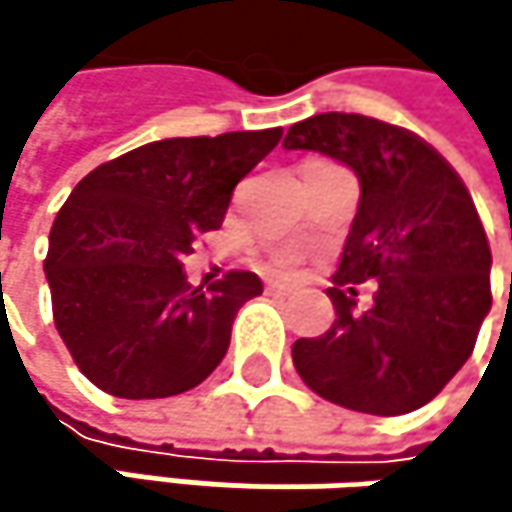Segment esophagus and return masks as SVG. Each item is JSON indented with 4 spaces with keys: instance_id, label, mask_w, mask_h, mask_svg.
Masks as SVG:
<instances>
[{
    "instance_id": "34e87169",
    "label": "esophagus",
    "mask_w": 512,
    "mask_h": 512,
    "mask_svg": "<svg viewBox=\"0 0 512 512\" xmlns=\"http://www.w3.org/2000/svg\"><path fill=\"white\" fill-rule=\"evenodd\" d=\"M266 290H269V293H275V296H287V293H290V287H287V284H281V281H269V284H266Z\"/></svg>"
}]
</instances>
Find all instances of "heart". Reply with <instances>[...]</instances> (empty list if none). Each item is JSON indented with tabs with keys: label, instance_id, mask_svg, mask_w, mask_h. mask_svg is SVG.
<instances>
[{
	"label": "heart",
	"instance_id": "1",
	"mask_svg": "<svg viewBox=\"0 0 512 512\" xmlns=\"http://www.w3.org/2000/svg\"><path fill=\"white\" fill-rule=\"evenodd\" d=\"M293 260H296V249H281V252H278V263H281V266H290Z\"/></svg>",
	"mask_w": 512,
	"mask_h": 512
}]
</instances>
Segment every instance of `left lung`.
Listing matches in <instances>:
<instances>
[{
	"instance_id": "8db88e82",
	"label": "left lung",
	"mask_w": 512,
	"mask_h": 512,
	"mask_svg": "<svg viewBox=\"0 0 512 512\" xmlns=\"http://www.w3.org/2000/svg\"><path fill=\"white\" fill-rule=\"evenodd\" d=\"M284 148L332 156L361 186L326 290L335 323L293 344L296 373L344 409H421L471 356L492 308V252L462 177L421 136L356 112L305 118L287 130ZM367 280L377 284L374 305L356 312Z\"/></svg>"
}]
</instances>
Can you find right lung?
I'll use <instances>...</instances> for the list:
<instances>
[{
    "instance_id": "1",
    "label": "right lung",
    "mask_w": 512,
    "mask_h": 512,
    "mask_svg": "<svg viewBox=\"0 0 512 512\" xmlns=\"http://www.w3.org/2000/svg\"><path fill=\"white\" fill-rule=\"evenodd\" d=\"M281 127L162 139L88 171L58 210L44 272L52 320L76 367L106 394L156 400L201 385L228 353L255 272L189 284L183 257L216 231L234 186Z\"/></svg>"
}]
</instances>
